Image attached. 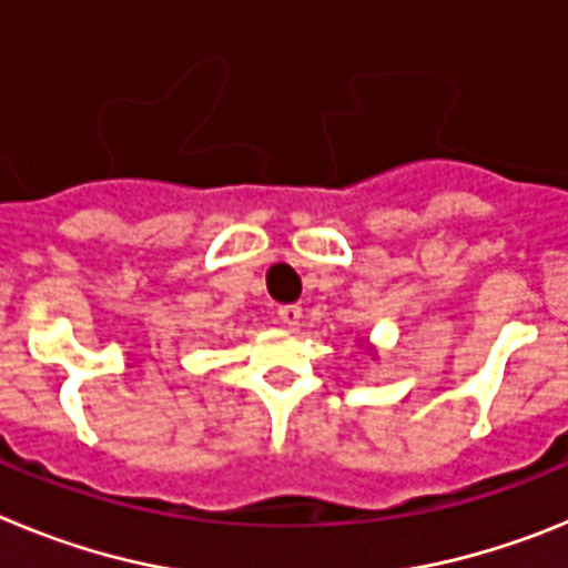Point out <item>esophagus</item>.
I'll return each instance as SVG.
<instances>
[{
	"instance_id": "esophagus-1",
	"label": "esophagus",
	"mask_w": 568,
	"mask_h": 568,
	"mask_svg": "<svg viewBox=\"0 0 568 568\" xmlns=\"http://www.w3.org/2000/svg\"><path fill=\"white\" fill-rule=\"evenodd\" d=\"M278 318H281V324L295 327V324L301 321V307L298 304H284V307H278Z\"/></svg>"
}]
</instances>
